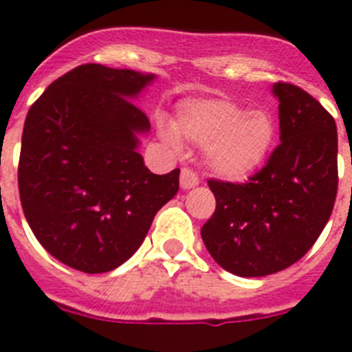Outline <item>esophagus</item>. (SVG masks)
<instances>
[{
    "instance_id": "34e87169",
    "label": "esophagus",
    "mask_w": 352,
    "mask_h": 352,
    "mask_svg": "<svg viewBox=\"0 0 352 352\" xmlns=\"http://www.w3.org/2000/svg\"><path fill=\"white\" fill-rule=\"evenodd\" d=\"M197 185H199L197 174H195L192 169H183L182 174H179V186H182L183 190H190V188H194V186Z\"/></svg>"
}]
</instances>
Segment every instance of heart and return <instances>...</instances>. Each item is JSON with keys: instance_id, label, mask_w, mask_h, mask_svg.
<instances>
[{"instance_id": "1", "label": "heart", "mask_w": 352, "mask_h": 352, "mask_svg": "<svg viewBox=\"0 0 352 352\" xmlns=\"http://www.w3.org/2000/svg\"><path fill=\"white\" fill-rule=\"evenodd\" d=\"M276 121L266 109H248L227 98H194L179 104L174 126L162 138L204 148L208 169L226 182H245L266 164L276 142Z\"/></svg>"}]
</instances>
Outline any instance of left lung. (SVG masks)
Returning a JSON list of instances; mask_svg holds the SVG:
<instances>
[{
    "instance_id": "left-lung-1",
    "label": "left lung",
    "mask_w": 352,
    "mask_h": 352,
    "mask_svg": "<svg viewBox=\"0 0 352 352\" xmlns=\"http://www.w3.org/2000/svg\"><path fill=\"white\" fill-rule=\"evenodd\" d=\"M280 144L248 183L210 179L217 208L201 229L210 256L238 276L282 272L312 248L337 197V125L298 86L273 84Z\"/></svg>"
}]
</instances>
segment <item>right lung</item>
I'll list each match as a JSON object with an SVG mask.
<instances>
[{
	"label": "right lung",
	"instance_id": "right-lung-1",
	"mask_svg": "<svg viewBox=\"0 0 352 352\" xmlns=\"http://www.w3.org/2000/svg\"><path fill=\"white\" fill-rule=\"evenodd\" d=\"M155 74L80 65L56 79L24 121L19 194L52 257L105 273L135 254L176 195L179 169L153 174L139 153L149 121L133 100Z\"/></svg>",
	"mask_w": 352,
	"mask_h": 352
}]
</instances>
